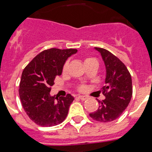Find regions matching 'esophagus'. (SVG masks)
I'll list each match as a JSON object with an SVG mask.
<instances>
[{
	"label": "esophagus",
	"instance_id": "obj_1",
	"mask_svg": "<svg viewBox=\"0 0 152 152\" xmlns=\"http://www.w3.org/2000/svg\"><path fill=\"white\" fill-rule=\"evenodd\" d=\"M78 98H79V99H81V100H82V101H85L87 99V96H79Z\"/></svg>",
	"mask_w": 152,
	"mask_h": 152
}]
</instances>
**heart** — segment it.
I'll use <instances>...</instances> for the list:
<instances>
[{
    "instance_id": "b5f03b06",
    "label": "heart",
    "mask_w": 152,
    "mask_h": 152,
    "mask_svg": "<svg viewBox=\"0 0 152 152\" xmlns=\"http://www.w3.org/2000/svg\"><path fill=\"white\" fill-rule=\"evenodd\" d=\"M93 59H93V58H86V59H85V62H89V61H90V60H93ZM67 65H68L67 62H66V63H65V65H64V66H63V69H62L63 72H65L67 70ZM82 88H83V87H81L80 89H82Z\"/></svg>"
}]
</instances>
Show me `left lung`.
<instances>
[{
    "instance_id": "1",
    "label": "left lung",
    "mask_w": 152,
    "mask_h": 152,
    "mask_svg": "<svg viewBox=\"0 0 152 152\" xmlns=\"http://www.w3.org/2000/svg\"><path fill=\"white\" fill-rule=\"evenodd\" d=\"M95 49L102 55L106 67V85L102 87L105 99L98 100L99 109L90 116L93 120L106 123L120 117L128 107L132 96V83L128 69L118 58L104 48Z\"/></svg>"
}]
</instances>
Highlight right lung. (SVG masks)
Instances as JSON below:
<instances>
[{
	"instance_id": "1",
	"label": "right lung",
	"mask_w": 152,
	"mask_h": 152,
	"mask_svg": "<svg viewBox=\"0 0 152 152\" xmlns=\"http://www.w3.org/2000/svg\"><path fill=\"white\" fill-rule=\"evenodd\" d=\"M76 52L72 48L48 49L37 55L24 68L20 82V99L27 115L37 125L53 126L67 117L74 98L70 94L57 98L50 96V92L56 76L62 74L67 58Z\"/></svg>"
}]
</instances>
